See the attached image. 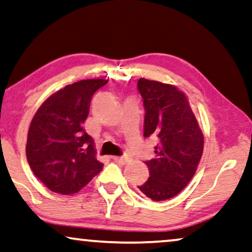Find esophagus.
I'll return each mask as SVG.
<instances>
[{
  "mask_svg": "<svg viewBox=\"0 0 252 252\" xmlns=\"http://www.w3.org/2000/svg\"><path fill=\"white\" fill-rule=\"evenodd\" d=\"M112 159H114L116 162L120 163V165H126V163L130 162V160H132V158H130L128 155H124L122 157H112Z\"/></svg>",
  "mask_w": 252,
  "mask_h": 252,
  "instance_id": "1",
  "label": "esophagus"
}]
</instances>
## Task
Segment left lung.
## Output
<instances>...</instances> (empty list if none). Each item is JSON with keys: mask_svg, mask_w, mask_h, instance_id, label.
<instances>
[{"mask_svg": "<svg viewBox=\"0 0 252 252\" xmlns=\"http://www.w3.org/2000/svg\"><path fill=\"white\" fill-rule=\"evenodd\" d=\"M137 90L145 110L144 137L156 142L155 158L145 161L150 177L138 189L153 201H163L177 195L194 176L203 135L177 87L140 78Z\"/></svg>", "mask_w": 252, "mask_h": 252, "instance_id": "8db88e82", "label": "left lung"}]
</instances>
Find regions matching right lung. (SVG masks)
<instances>
[{
  "instance_id": "1",
  "label": "right lung",
  "mask_w": 252,
  "mask_h": 252,
  "mask_svg": "<svg viewBox=\"0 0 252 252\" xmlns=\"http://www.w3.org/2000/svg\"><path fill=\"white\" fill-rule=\"evenodd\" d=\"M105 79H84L58 91L43 103L28 130L26 155L35 176L52 192L69 195L103 168L93 138L83 128L93 94Z\"/></svg>"
}]
</instances>
